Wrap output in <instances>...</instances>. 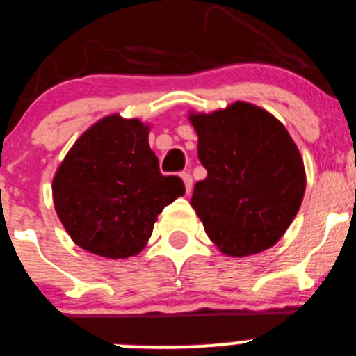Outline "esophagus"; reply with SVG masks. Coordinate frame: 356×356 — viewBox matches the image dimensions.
I'll use <instances>...</instances> for the list:
<instances>
[{"instance_id": "obj_1", "label": "esophagus", "mask_w": 356, "mask_h": 356, "mask_svg": "<svg viewBox=\"0 0 356 356\" xmlns=\"http://www.w3.org/2000/svg\"><path fill=\"white\" fill-rule=\"evenodd\" d=\"M181 179L183 183H185L186 193L192 192V177H190V173H181Z\"/></svg>"}]
</instances>
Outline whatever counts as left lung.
<instances>
[{
  "instance_id": "8db88e82",
  "label": "left lung",
  "mask_w": 356,
  "mask_h": 356,
  "mask_svg": "<svg viewBox=\"0 0 356 356\" xmlns=\"http://www.w3.org/2000/svg\"><path fill=\"white\" fill-rule=\"evenodd\" d=\"M207 177L190 204L223 254H258L280 241L306 188L302 157L286 126L249 102L190 112Z\"/></svg>"
}]
</instances>
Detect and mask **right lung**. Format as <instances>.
<instances>
[{"label":"right lung","instance_id":"add662e5","mask_svg":"<svg viewBox=\"0 0 356 356\" xmlns=\"http://www.w3.org/2000/svg\"><path fill=\"white\" fill-rule=\"evenodd\" d=\"M150 124L111 114L76 140L51 183L55 211L74 244L124 259L142 251L168 204L185 193L164 177L149 145Z\"/></svg>","mask_w":356,"mask_h":356}]
</instances>
